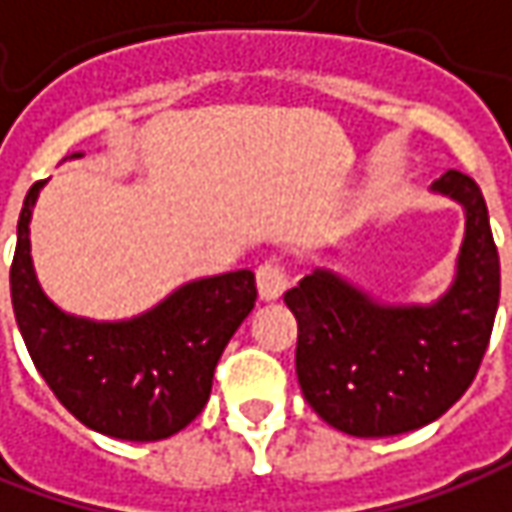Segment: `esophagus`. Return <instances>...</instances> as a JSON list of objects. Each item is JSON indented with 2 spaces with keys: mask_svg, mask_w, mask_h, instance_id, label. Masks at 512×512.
<instances>
[{
  "mask_svg": "<svg viewBox=\"0 0 512 512\" xmlns=\"http://www.w3.org/2000/svg\"><path fill=\"white\" fill-rule=\"evenodd\" d=\"M286 286H289V274L277 260H266L257 269V291L263 300H277L286 291Z\"/></svg>",
  "mask_w": 512,
  "mask_h": 512,
  "instance_id": "1",
  "label": "esophagus"
}]
</instances>
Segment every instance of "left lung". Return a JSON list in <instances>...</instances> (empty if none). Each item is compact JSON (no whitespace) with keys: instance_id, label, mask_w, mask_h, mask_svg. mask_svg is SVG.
<instances>
[{"instance_id":"obj_1","label":"left lung","mask_w":512,"mask_h":512,"mask_svg":"<svg viewBox=\"0 0 512 512\" xmlns=\"http://www.w3.org/2000/svg\"><path fill=\"white\" fill-rule=\"evenodd\" d=\"M431 192L465 209L448 291L433 303H379L340 274L314 269L286 291L297 317V382L314 414L348 436L431 425L470 388L499 309V252L482 189L448 169Z\"/></svg>"}]
</instances>
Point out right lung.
Wrapping results in <instances>:
<instances>
[{"label": "right lung", "mask_w": 512, "mask_h": 512, "mask_svg": "<svg viewBox=\"0 0 512 512\" xmlns=\"http://www.w3.org/2000/svg\"><path fill=\"white\" fill-rule=\"evenodd\" d=\"M42 186L25 195L10 266L13 314L36 371L81 425L104 436L158 442L184 431L209 399L223 348L255 309V274L189 280L130 320L67 314L42 291L30 257Z\"/></svg>", "instance_id": "1"}]
</instances>
